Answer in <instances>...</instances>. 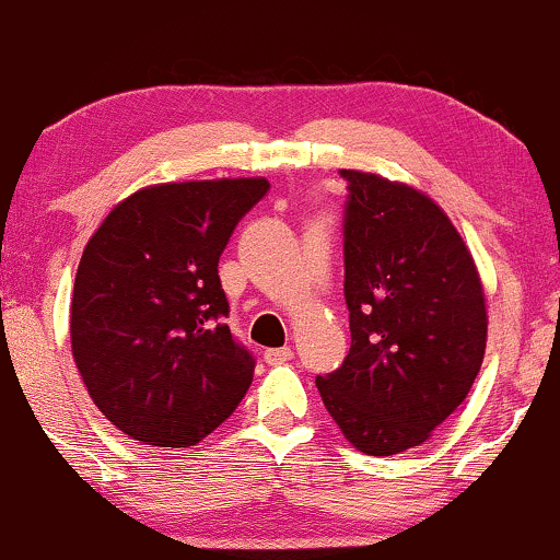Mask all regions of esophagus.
<instances>
[{"label":"esophagus","mask_w":560,"mask_h":560,"mask_svg":"<svg viewBox=\"0 0 560 560\" xmlns=\"http://www.w3.org/2000/svg\"><path fill=\"white\" fill-rule=\"evenodd\" d=\"M266 363H271V365H279V363H287V361H292L294 358V352H292V347H273V350H266Z\"/></svg>","instance_id":"esophagus-1"}]
</instances>
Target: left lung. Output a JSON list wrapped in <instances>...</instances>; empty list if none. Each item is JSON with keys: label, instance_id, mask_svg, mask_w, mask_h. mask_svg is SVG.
<instances>
[{"label": "left lung", "instance_id": "obj_1", "mask_svg": "<svg viewBox=\"0 0 560 560\" xmlns=\"http://www.w3.org/2000/svg\"><path fill=\"white\" fill-rule=\"evenodd\" d=\"M350 352L318 376L326 410L365 455L419 447L466 400L487 347V300L464 236L427 191L342 171Z\"/></svg>", "mask_w": 560, "mask_h": 560}]
</instances>
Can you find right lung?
Here are the masks:
<instances>
[{"instance_id": "obj_1", "label": "right lung", "mask_w": 560, "mask_h": 560, "mask_svg": "<svg viewBox=\"0 0 560 560\" xmlns=\"http://www.w3.org/2000/svg\"><path fill=\"white\" fill-rule=\"evenodd\" d=\"M268 178L141 186L83 247L70 305L75 369L113 427L189 447L247 395L255 361L231 337L218 260Z\"/></svg>"}]
</instances>
